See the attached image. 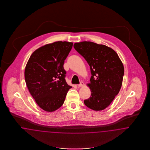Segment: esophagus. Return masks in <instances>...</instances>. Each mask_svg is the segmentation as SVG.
Returning a JSON list of instances; mask_svg holds the SVG:
<instances>
[{
    "label": "esophagus",
    "mask_w": 150,
    "mask_h": 150,
    "mask_svg": "<svg viewBox=\"0 0 150 150\" xmlns=\"http://www.w3.org/2000/svg\"><path fill=\"white\" fill-rule=\"evenodd\" d=\"M83 82H80V83L77 85V86L78 87H81L83 86Z\"/></svg>",
    "instance_id": "1"
}]
</instances>
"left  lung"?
Returning a JSON list of instances; mask_svg holds the SVG:
<instances>
[{
  "label": "left lung",
  "mask_w": 150,
  "mask_h": 150,
  "mask_svg": "<svg viewBox=\"0 0 150 150\" xmlns=\"http://www.w3.org/2000/svg\"><path fill=\"white\" fill-rule=\"evenodd\" d=\"M75 50L85 58L91 70V96L84 100L94 110L106 108L117 95L122 85L124 69L117 53L106 45L92 42L74 45Z\"/></svg>",
  "instance_id": "obj_1"
}]
</instances>
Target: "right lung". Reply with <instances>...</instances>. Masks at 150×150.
Wrapping results in <instances>:
<instances>
[{
  "instance_id": "obj_1",
  "label": "right lung",
  "mask_w": 150,
  "mask_h": 150,
  "mask_svg": "<svg viewBox=\"0 0 150 150\" xmlns=\"http://www.w3.org/2000/svg\"><path fill=\"white\" fill-rule=\"evenodd\" d=\"M73 43L58 41L35 50L28 60L25 79L28 91L39 107L53 112L63 105L72 87L67 83L64 61Z\"/></svg>"
}]
</instances>
